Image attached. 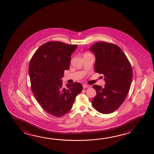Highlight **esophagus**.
<instances>
[{"instance_id": "esophagus-1", "label": "esophagus", "mask_w": 154, "mask_h": 154, "mask_svg": "<svg viewBox=\"0 0 154 154\" xmlns=\"http://www.w3.org/2000/svg\"><path fill=\"white\" fill-rule=\"evenodd\" d=\"M82 86H83V88H86L90 87V86H89V85H87L86 84H84V85H82Z\"/></svg>"}]
</instances>
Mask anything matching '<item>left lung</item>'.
I'll list each match as a JSON object with an SVG mask.
<instances>
[{
  "mask_svg": "<svg viewBox=\"0 0 154 154\" xmlns=\"http://www.w3.org/2000/svg\"><path fill=\"white\" fill-rule=\"evenodd\" d=\"M95 55L96 72L103 74L105 87L94 85L97 95L92 100L94 109L103 114H109L118 109L125 99L132 80L130 62L117 45L105 42L93 45L90 49Z\"/></svg>",
  "mask_w": 154,
  "mask_h": 154,
  "instance_id": "obj_1",
  "label": "left lung"
}]
</instances>
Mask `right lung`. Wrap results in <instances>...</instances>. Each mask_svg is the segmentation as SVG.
I'll list each match as a JSON object with an SVG mask.
<instances>
[{
  "label": "right lung",
  "mask_w": 154,
  "mask_h": 154,
  "mask_svg": "<svg viewBox=\"0 0 154 154\" xmlns=\"http://www.w3.org/2000/svg\"><path fill=\"white\" fill-rule=\"evenodd\" d=\"M77 45L48 42L35 53L29 63L31 87L37 101L49 115L60 117L72 109L76 97L82 90L80 83L62 87L64 70L70 66V56Z\"/></svg>",
  "instance_id": "add662e5"
}]
</instances>
